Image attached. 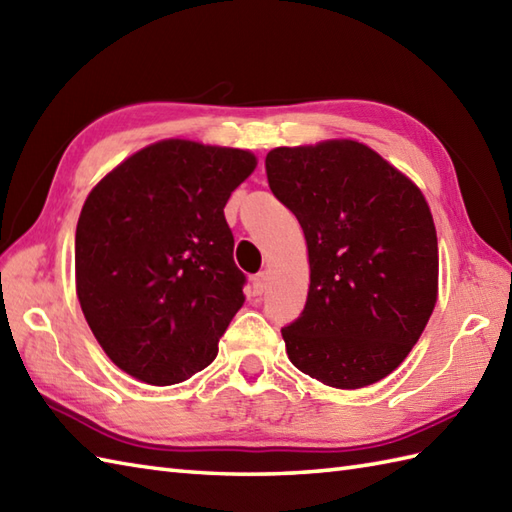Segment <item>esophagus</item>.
Returning <instances> with one entry per match:
<instances>
[{
    "label": "esophagus",
    "instance_id": "obj_1",
    "mask_svg": "<svg viewBox=\"0 0 512 512\" xmlns=\"http://www.w3.org/2000/svg\"><path fill=\"white\" fill-rule=\"evenodd\" d=\"M266 286H268V277H266V273H257L253 279H250V288H253V295H255V297L264 295Z\"/></svg>",
    "mask_w": 512,
    "mask_h": 512
}]
</instances>
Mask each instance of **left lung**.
<instances>
[{
	"mask_svg": "<svg viewBox=\"0 0 512 512\" xmlns=\"http://www.w3.org/2000/svg\"><path fill=\"white\" fill-rule=\"evenodd\" d=\"M266 176L299 220L310 257L306 306L281 328L292 365L339 389L385 378L436 306L438 237L427 200L356 140L277 147Z\"/></svg>",
	"mask_w": 512,
	"mask_h": 512,
	"instance_id": "8db88e82",
	"label": "left lung"
}]
</instances>
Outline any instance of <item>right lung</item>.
Returning <instances> with one entry per match:
<instances>
[{
	"mask_svg": "<svg viewBox=\"0 0 512 512\" xmlns=\"http://www.w3.org/2000/svg\"><path fill=\"white\" fill-rule=\"evenodd\" d=\"M257 165L242 149L162 140L96 184L76 224V295L112 361L176 385L217 356L244 303L224 206Z\"/></svg>",
	"mask_w": 512,
	"mask_h": 512,
	"instance_id": "1",
	"label": "right lung"
}]
</instances>
